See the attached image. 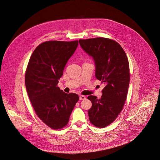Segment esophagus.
I'll use <instances>...</instances> for the list:
<instances>
[{
	"mask_svg": "<svg viewBox=\"0 0 160 160\" xmlns=\"http://www.w3.org/2000/svg\"><path fill=\"white\" fill-rule=\"evenodd\" d=\"M79 98H80V100H83V99H86V97L85 96H83V95H80V97H79Z\"/></svg>",
	"mask_w": 160,
	"mask_h": 160,
	"instance_id": "obj_1",
	"label": "esophagus"
}]
</instances>
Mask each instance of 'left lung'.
<instances>
[{
	"mask_svg": "<svg viewBox=\"0 0 160 160\" xmlns=\"http://www.w3.org/2000/svg\"><path fill=\"white\" fill-rule=\"evenodd\" d=\"M79 43L94 61L96 78L105 85L101 98L88 96L92 103L89 119L97 128H105L116 119L126 100L130 82L128 58L120 44L110 39H80Z\"/></svg>",
	"mask_w": 160,
	"mask_h": 160,
	"instance_id": "left-lung-1",
	"label": "left lung"
}]
</instances>
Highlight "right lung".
Returning <instances> with one entry per match:
<instances>
[{
  "instance_id": "right-lung-1",
  "label": "right lung",
  "mask_w": 160,
  "mask_h": 160,
  "mask_svg": "<svg viewBox=\"0 0 160 160\" xmlns=\"http://www.w3.org/2000/svg\"><path fill=\"white\" fill-rule=\"evenodd\" d=\"M78 41H49L33 51L25 73V86L32 107L39 119L49 128L65 126L79 99L75 93H65L58 87Z\"/></svg>"
}]
</instances>
